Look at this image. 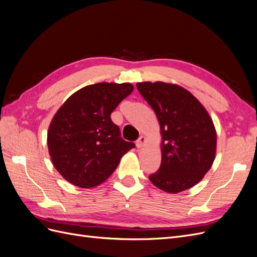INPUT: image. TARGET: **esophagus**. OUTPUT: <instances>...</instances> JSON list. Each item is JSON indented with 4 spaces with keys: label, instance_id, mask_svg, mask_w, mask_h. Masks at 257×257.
<instances>
[{
    "label": "esophagus",
    "instance_id": "obj_1",
    "mask_svg": "<svg viewBox=\"0 0 257 257\" xmlns=\"http://www.w3.org/2000/svg\"><path fill=\"white\" fill-rule=\"evenodd\" d=\"M146 143H147V138L145 136H141L136 142V146L137 148H139V149H142V148L146 145Z\"/></svg>",
    "mask_w": 257,
    "mask_h": 257
}]
</instances>
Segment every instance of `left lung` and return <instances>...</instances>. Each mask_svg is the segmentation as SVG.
<instances>
[{"instance_id":"left-lung-1","label":"left lung","mask_w":257,"mask_h":257,"mask_svg":"<svg viewBox=\"0 0 257 257\" xmlns=\"http://www.w3.org/2000/svg\"><path fill=\"white\" fill-rule=\"evenodd\" d=\"M154 110L161 130V166L150 181L170 194L191 189L211 168L216 132L211 116L191 92L178 84L137 82Z\"/></svg>"}]
</instances>
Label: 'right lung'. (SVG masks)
I'll list each match as a JSON object with an SVG mask.
<instances>
[{
  "mask_svg": "<svg viewBox=\"0 0 257 257\" xmlns=\"http://www.w3.org/2000/svg\"><path fill=\"white\" fill-rule=\"evenodd\" d=\"M128 82H99L69 96L53 115L47 144L53 166L83 189L103 183L135 145L123 141L110 114L133 92Z\"/></svg>",
  "mask_w": 257,
  "mask_h": 257,
  "instance_id": "right-lung-1",
  "label": "right lung"
}]
</instances>
